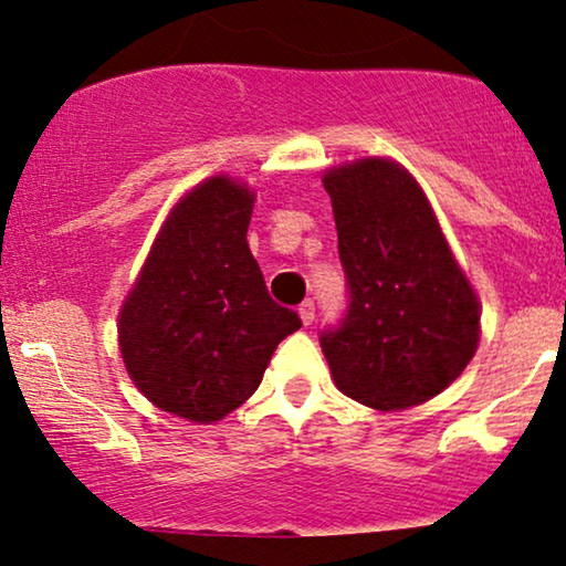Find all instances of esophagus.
I'll return each instance as SVG.
<instances>
[{"label":"esophagus","instance_id":"1","mask_svg":"<svg viewBox=\"0 0 566 566\" xmlns=\"http://www.w3.org/2000/svg\"><path fill=\"white\" fill-rule=\"evenodd\" d=\"M297 315H300V321L305 323V326H311V323L315 321V305L311 303V300H305V303L297 307Z\"/></svg>","mask_w":566,"mask_h":566}]
</instances>
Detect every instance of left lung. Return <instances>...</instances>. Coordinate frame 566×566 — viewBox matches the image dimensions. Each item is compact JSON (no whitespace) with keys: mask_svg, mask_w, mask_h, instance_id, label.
I'll list each match as a JSON object with an SVG mask.
<instances>
[{"mask_svg":"<svg viewBox=\"0 0 566 566\" xmlns=\"http://www.w3.org/2000/svg\"><path fill=\"white\" fill-rule=\"evenodd\" d=\"M349 279V315L321 336L331 380L375 411L427 403L461 378L481 303L419 180L394 157L323 172Z\"/></svg>","mask_w":566,"mask_h":566,"instance_id":"obj_1","label":"left lung"}]
</instances>
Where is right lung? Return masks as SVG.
<instances>
[{
    "label": "right lung",
    "mask_w": 566,
    "mask_h": 566,
    "mask_svg": "<svg viewBox=\"0 0 566 566\" xmlns=\"http://www.w3.org/2000/svg\"><path fill=\"white\" fill-rule=\"evenodd\" d=\"M255 191L217 172L180 196L118 311V349L142 396L214 424L255 394L271 354L300 328L269 297L248 248Z\"/></svg>",
    "instance_id": "right-lung-1"
}]
</instances>
